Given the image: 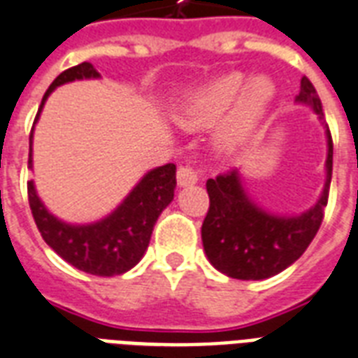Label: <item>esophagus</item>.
Returning a JSON list of instances; mask_svg holds the SVG:
<instances>
[{"mask_svg":"<svg viewBox=\"0 0 358 358\" xmlns=\"http://www.w3.org/2000/svg\"><path fill=\"white\" fill-rule=\"evenodd\" d=\"M176 178H178L180 185H191L195 184L196 180H199V176H196L195 171L191 167H187V165H180L178 171H176Z\"/></svg>","mask_w":358,"mask_h":358,"instance_id":"esophagus-1","label":"esophagus"}]
</instances>
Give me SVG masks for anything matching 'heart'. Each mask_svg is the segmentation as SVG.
Here are the masks:
<instances>
[{"label": "heart", "mask_w": 358, "mask_h": 358, "mask_svg": "<svg viewBox=\"0 0 358 358\" xmlns=\"http://www.w3.org/2000/svg\"><path fill=\"white\" fill-rule=\"evenodd\" d=\"M273 94L275 85L267 78H252L245 85L241 72H230L193 92L180 113V120L187 128H206L232 108L219 129V143L223 146H236L266 115Z\"/></svg>", "instance_id": "b5f03b06"}]
</instances>
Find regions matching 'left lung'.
Instances as JSON below:
<instances>
[{
    "instance_id": "1",
    "label": "left lung",
    "mask_w": 358,
    "mask_h": 358,
    "mask_svg": "<svg viewBox=\"0 0 358 358\" xmlns=\"http://www.w3.org/2000/svg\"><path fill=\"white\" fill-rule=\"evenodd\" d=\"M297 102L323 117L322 102L303 76ZM327 182L322 199L299 217H277L245 195L238 171L230 169L206 182L210 208L202 223V245L217 271L239 280H262L292 266L322 227L333 176V135L327 126Z\"/></svg>"
}]
</instances>
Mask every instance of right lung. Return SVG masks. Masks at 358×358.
Returning a JSON list of instances; mask_svg holds the SVG:
<instances>
[{
	"label": "right lung",
	"mask_w": 358,
	"mask_h": 358,
	"mask_svg": "<svg viewBox=\"0 0 358 358\" xmlns=\"http://www.w3.org/2000/svg\"><path fill=\"white\" fill-rule=\"evenodd\" d=\"M98 76L100 74L91 63H81L61 72L52 85L48 87L38 113L46 102L48 94L55 87L69 81L98 78ZM31 141H33V129L29 134V162H27L29 167ZM174 187H176V165L167 163L146 174L109 217L83 227H74L53 217L36 196L33 182H27V196H29V208L36 229L44 241L64 262L89 275L113 277L129 271L143 258L159 213L173 201Z\"/></svg>",
	"instance_id": "right-lung-1"
}]
</instances>
